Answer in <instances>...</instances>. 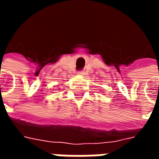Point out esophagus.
Segmentation results:
<instances>
[{
	"label": "esophagus",
	"mask_w": 159,
	"mask_h": 159,
	"mask_svg": "<svg viewBox=\"0 0 159 159\" xmlns=\"http://www.w3.org/2000/svg\"><path fill=\"white\" fill-rule=\"evenodd\" d=\"M78 75H81V76H83V75H84V71H83V70L78 71Z\"/></svg>",
	"instance_id": "34e87169"
}]
</instances>
